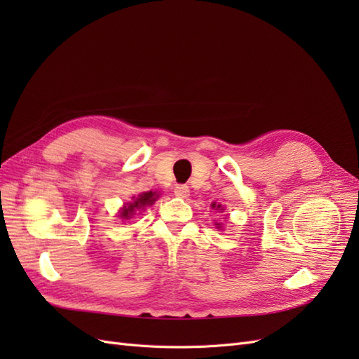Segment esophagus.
Segmentation results:
<instances>
[{
    "label": "esophagus",
    "instance_id": "1",
    "mask_svg": "<svg viewBox=\"0 0 359 359\" xmlns=\"http://www.w3.org/2000/svg\"><path fill=\"white\" fill-rule=\"evenodd\" d=\"M173 193H175L177 198H181V199H186L190 196V190L186 184H180V186H177L175 190H173Z\"/></svg>",
    "mask_w": 359,
    "mask_h": 359
}]
</instances>
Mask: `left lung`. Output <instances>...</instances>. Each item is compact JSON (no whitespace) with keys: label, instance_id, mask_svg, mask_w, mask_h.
<instances>
[{"label":"left lung","instance_id":"1","mask_svg":"<svg viewBox=\"0 0 359 359\" xmlns=\"http://www.w3.org/2000/svg\"><path fill=\"white\" fill-rule=\"evenodd\" d=\"M217 206V210H222V212H223V208H222V205H215V203H212V208H215ZM215 226H217V229H222V226H220V223H215Z\"/></svg>","mask_w":359,"mask_h":359}]
</instances>
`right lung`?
Masks as SVG:
<instances>
[{"mask_svg": "<svg viewBox=\"0 0 359 359\" xmlns=\"http://www.w3.org/2000/svg\"><path fill=\"white\" fill-rule=\"evenodd\" d=\"M158 196L160 194H157L156 191H144V193H140L139 196H133L132 202H128L123 206L121 212H119V217L124 220L132 219V215H135L136 211L144 210L145 206L153 205Z\"/></svg>", "mask_w": 359, "mask_h": 359, "instance_id": "obj_1", "label": "right lung"}]
</instances>
